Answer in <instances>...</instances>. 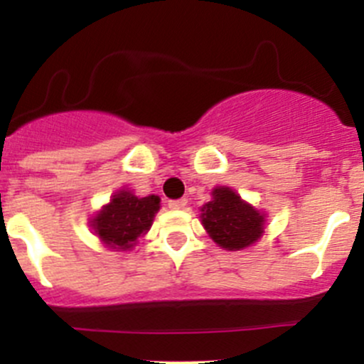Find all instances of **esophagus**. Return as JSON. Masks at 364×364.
I'll list each match as a JSON object with an SVG mask.
<instances>
[{
	"instance_id": "obj_1",
	"label": "esophagus",
	"mask_w": 364,
	"mask_h": 364,
	"mask_svg": "<svg viewBox=\"0 0 364 364\" xmlns=\"http://www.w3.org/2000/svg\"><path fill=\"white\" fill-rule=\"evenodd\" d=\"M186 205V199H172L168 200V208L171 209H183Z\"/></svg>"
}]
</instances>
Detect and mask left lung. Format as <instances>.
I'll return each mask as SVG.
<instances>
[{
    "label": "left lung",
    "mask_w": 364,
    "mask_h": 364,
    "mask_svg": "<svg viewBox=\"0 0 364 364\" xmlns=\"http://www.w3.org/2000/svg\"><path fill=\"white\" fill-rule=\"evenodd\" d=\"M203 225L215 243L227 250L250 247L264 230V218L230 188L213 190V200L203 205Z\"/></svg>",
    "instance_id": "obj_1"
}]
</instances>
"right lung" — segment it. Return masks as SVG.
I'll use <instances>...</instances> for the list:
<instances>
[{"mask_svg": "<svg viewBox=\"0 0 364 364\" xmlns=\"http://www.w3.org/2000/svg\"><path fill=\"white\" fill-rule=\"evenodd\" d=\"M159 209L160 199L156 196L135 197L123 190L95 216L93 229L111 248L128 250L141 234L148 232Z\"/></svg>", "mask_w": 364, "mask_h": 364, "instance_id": "add662e5", "label": "right lung"}]
</instances>
